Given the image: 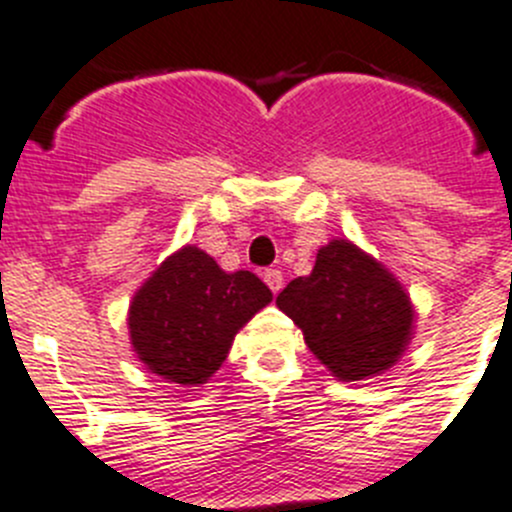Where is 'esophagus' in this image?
I'll use <instances>...</instances> for the list:
<instances>
[{
	"instance_id": "34e87169",
	"label": "esophagus",
	"mask_w": 512,
	"mask_h": 512,
	"mask_svg": "<svg viewBox=\"0 0 512 512\" xmlns=\"http://www.w3.org/2000/svg\"><path fill=\"white\" fill-rule=\"evenodd\" d=\"M262 278H265V283H267V288L272 290V293H280V290H283V272L280 270H275V267H270V270H265L262 272Z\"/></svg>"
}]
</instances>
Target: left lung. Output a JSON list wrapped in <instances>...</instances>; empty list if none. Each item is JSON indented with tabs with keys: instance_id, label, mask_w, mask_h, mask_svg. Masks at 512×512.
<instances>
[{
	"instance_id": "8db88e82",
	"label": "left lung",
	"mask_w": 512,
	"mask_h": 512,
	"mask_svg": "<svg viewBox=\"0 0 512 512\" xmlns=\"http://www.w3.org/2000/svg\"><path fill=\"white\" fill-rule=\"evenodd\" d=\"M310 351L341 381L386 371L412 336L414 310L389 272L348 240L318 250L308 278L278 295Z\"/></svg>"
}]
</instances>
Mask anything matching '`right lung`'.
<instances>
[{
	"mask_svg": "<svg viewBox=\"0 0 512 512\" xmlns=\"http://www.w3.org/2000/svg\"><path fill=\"white\" fill-rule=\"evenodd\" d=\"M270 300V288L250 270L224 272L207 252L184 247L133 298L131 343L154 374L204 384L227 358L234 333Z\"/></svg>",
	"mask_w": 512,
	"mask_h": 512,
	"instance_id": "add662e5",
	"label": "right lung"
}]
</instances>
